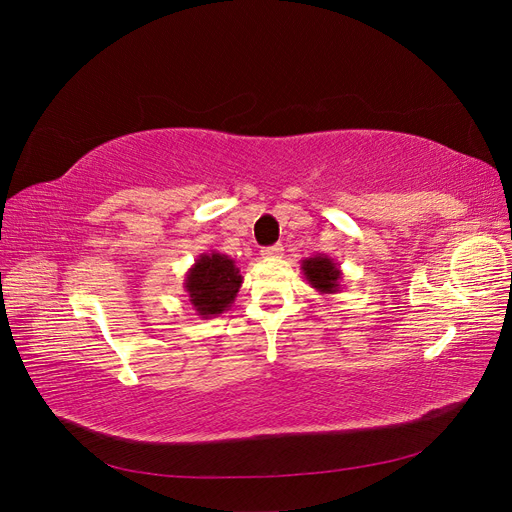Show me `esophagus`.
<instances>
[{"instance_id": "esophagus-1", "label": "esophagus", "mask_w": 512, "mask_h": 512, "mask_svg": "<svg viewBox=\"0 0 512 512\" xmlns=\"http://www.w3.org/2000/svg\"><path fill=\"white\" fill-rule=\"evenodd\" d=\"M284 254V247L282 245H271V247H262L260 256L262 258H280Z\"/></svg>"}]
</instances>
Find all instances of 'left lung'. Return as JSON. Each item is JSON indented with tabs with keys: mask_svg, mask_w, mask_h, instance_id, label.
Segmentation results:
<instances>
[{
	"mask_svg": "<svg viewBox=\"0 0 512 512\" xmlns=\"http://www.w3.org/2000/svg\"><path fill=\"white\" fill-rule=\"evenodd\" d=\"M301 271L307 284L320 294H335L342 288V271H339V265L329 256L316 254L305 258L301 262Z\"/></svg>",
	"mask_w": 512,
	"mask_h": 512,
	"instance_id": "8db88e82",
	"label": "left lung"
}]
</instances>
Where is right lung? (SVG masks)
<instances>
[{
	"instance_id": "1",
	"label": "right lung",
	"mask_w": 512,
	"mask_h": 512,
	"mask_svg": "<svg viewBox=\"0 0 512 512\" xmlns=\"http://www.w3.org/2000/svg\"><path fill=\"white\" fill-rule=\"evenodd\" d=\"M241 284L243 277L235 260L220 252H207L185 273L183 288L196 316L215 318L235 303Z\"/></svg>"
}]
</instances>
